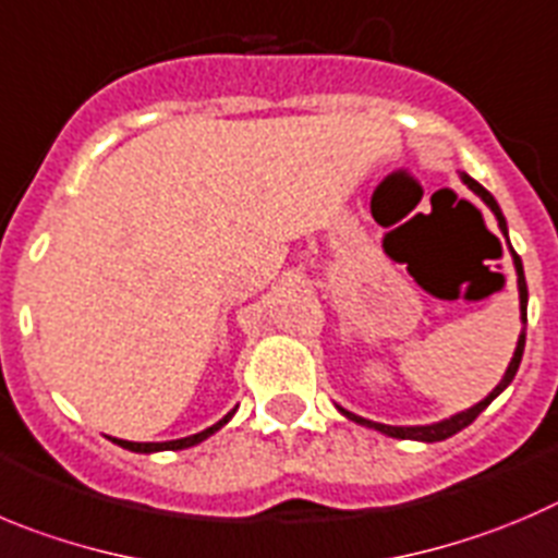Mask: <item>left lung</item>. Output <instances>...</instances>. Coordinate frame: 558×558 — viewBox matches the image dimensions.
I'll return each instance as SVG.
<instances>
[{
  "label": "left lung",
  "mask_w": 558,
  "mask_h": 558,
  "mask_svg": "<svg viewBox=\"0 0 558 558\" xmlns=\"http://www.w3.org/2000/svg\"><path fill=\"white\" fill-rule=\"evenodd\" d=\"M460 179H462V184H465L468 190L473 192V195H478V197H482V201H484V206L490 208L493 215H496V220H498V228H501L504 239H507V247H509V253H512L514 272H518V291H520V322H523V325H525V308H529V289H525L523 262H520V255L514 253V250H512V244H509V228H507V220H504V211H501V206H498V201H496V197H493L490 192L484 190V186L478 184L476 179H471V175H468V173H460ZM523 350H525V327H523V330H520V336H518V347H514V355H512V361H509L507 372H504L501 383H498L496 388H493L490 393H487V397H484L482 402H478V404H473V408L462 410V413H454V415H449V418H444V421H435V424H418V426H390V424H377V421H368V418H363V415H355V413H350V410H343L341 404H336V408H338V413H341V415H347V418H350V421H355V424H361V426H368V429H377V432H383V435H388V437H399V440H421V444H437V440H446V437L457 435V432H462V429H465L468 424H473V421H476V415L482 413V410L487 408V404H490L493 399L498 397V393H504V390L509 388V383H512V379H514V374H518V368H520V361H523Z\"/></svg>",
  "instance_id": "obj_1"
}]
</instances>
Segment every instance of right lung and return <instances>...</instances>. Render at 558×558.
I'll use <instances>...</instances> for the list:
<instances>
[{"mask_svg":"<svg viewBox=\"0 0 558 558\" xmlns=\"http://www.w3.org/2000/svg\"><path fill=\"white\" fill-rule=\"evenodd\" d=\"M233 413H236V408L231 410L228 415H222L220 421H217L215 426H208V429L197 432V435H190V437H179V440H165V444H134V440H118V437H109L112 444H118L121 449H129L134 451V454H156V451H181V449H190V446H197L203 444L206 437L215 435L217 429H222V426L228 424V421L233 418Z\"/></svg>","mask_w":558,"mask_h":558,"instance_id":"right-lung-1","label":"right lung"}]
</instances>
